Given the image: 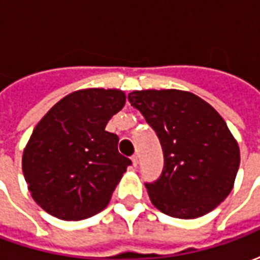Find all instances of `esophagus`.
Segmentation results:
<instances>
[{
    "mask_svg": "<svg viewBox=\"0 0 260 260\" xmlns=\"http://www.w3.org/2000/svg\"><path fill=\"white\" fill-rule=\"evenodd\" d=\"M131 160H132V164H134V167H138V164H139V158H138V156H136V154H134V156L131 157Z\"/></svg>",
    "mask_w": 260,
    "mask_h": 260,
    "instance_id": "34e87169",
    "label": "esophagus"
}]
</instances>
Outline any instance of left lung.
Returning <instances> with one entry per match:
<instances>
[{
    "label": "left lung",
    "instance_id": "8db88e82",
    "mask_svg": "<svg viewBox=\"0 0 260 260\" xmlns=\"http://www.w3.org/2000/svg\"><path fill=\"white\" fill-rule=\"evenodd\" d=\"M156 131L164 154L163 173L147 182L160 212L196 218L229 196L240 167V147L214 108L189 91L135 90L128 94Z\"/></svg>",
    "mask_w": 260,
    "mask_h": 260
}]
</instances>
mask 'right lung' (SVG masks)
<instances>
[{
  "mask_svg": "<svg viewBox=\"0 0 260 260\" xmlns=\"http://www.w3.org/2000/svg\"><path fill=\"white\" fill-rule=\"evenodd\" d=\"M117 89H83L51 107L33 129L22 157L31 198L61 220L102 212L131 160L118 152V136L106 131L125 106Z\"/></svg>",
  "mask_w": 260,
  "mask_h": 260,
  "instance_id": "1",
  "label": "right lung"
}]
</instances>
